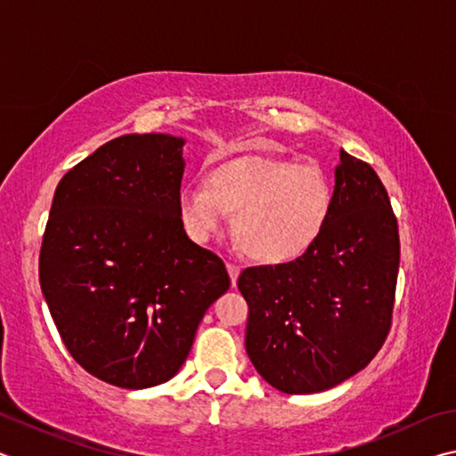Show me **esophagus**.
<instances>
[{
	"label": "esophagus",
	"mask_w": 456,
	"mask_h": 456,
	"mask_svg": "<svg viewBox=\"0 0 456 456\" xmlns=\"http://www.w3.org/2000/svg\"><path fill=\"white\" fill-rule=\"evenodd\" d=\"M227 272H229V277H231V285H237V277L239 273H241V267L235 265V264H227Z\"/></svg>",
	"instance_id": "obj_1"
}]
</instances>
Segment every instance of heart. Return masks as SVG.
<instances>
[{
    "label": "heart",
    "instance_id": "obj_1",
    "mask_svg": "<svg viewBox=\"0 0 456 456\" xmlns=\"http://www.w3.org/2000/svg\"><path fill=\"white\" fill-rule=\"evenodd\" d=\"M330 181L318 167L265 154H241L179 192V217L195 241L221 235L235 215L237 243L249 259L285 265L304 257L326 229Z\"/></svg>",
    "mask_w": 456,
    "mask_h": 456
}]
</instances>
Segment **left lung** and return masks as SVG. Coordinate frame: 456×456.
Returning a JSON list of instances; mask_svg holds the SVG:
<instances>
[{
  "label": "left lung",
  "instance_id": "1",
  "mask_svg": "<svg viewBox=\"0 0 456 456\" xmlns=\"http://www.w3.org/2000/svg\"><path fill=\"white\" fill-rule=\"evenodd\" d=\"M334 203L310 251L285 265L247 267L245 350L285 395H315L368 366L390 330L398 225L374 168L339 151Z\"/></svg>",
  "mask_w": 456,
  "mask_h": 456
}]
</instances>
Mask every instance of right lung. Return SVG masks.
<instances>
[{
    "mask_svg": "<svg viewBox=\"0 0 456 456\" xmlns=\"http://www.w3.org/2000/svg\"><path fill=\"white\" fill-rule=\"evenodd\" d=\"M183 136L125 134L64 175L40 253V285L78 364L112 386L179 372L197 328L229 289L225 264L179 217Z\"/></svg>",
    "mask_w": 456,
    "mask_h": 456,
    "instance_id": "1",
    "label": "right lung"
}]
</instances>
